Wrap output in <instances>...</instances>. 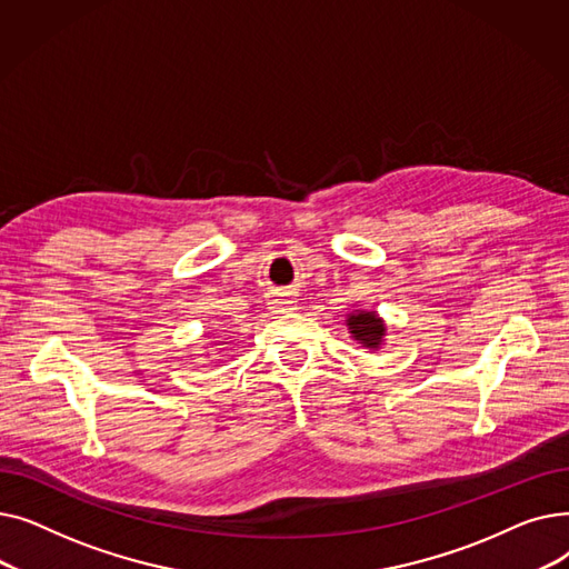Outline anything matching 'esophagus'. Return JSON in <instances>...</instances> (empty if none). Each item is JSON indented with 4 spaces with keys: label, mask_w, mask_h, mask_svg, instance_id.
Segmentation results:
<instances>
[{
    "label": "esophagus",
    "mask_w": 569,
    "mask_h": 569,
    "mask_svg": "<svg viewBox=\"0 0 569 569\" xmlns=\"http://www.w3.org/2000/svg\"><path fill=\"white\" fill-rule=\"evenodd\" d=\"M272 305H274V309H281V311H283V309H286V307L290 305V300H288V297H286V295H279V297H277V300H274Z\"/></svg>",
    "instance_id": "obj_1"
}]
</instances>
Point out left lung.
<instances>
[{"mask_svg": "<svg viewBox=\"0 0 569 569\" xmlns=\"http://www.w3.org/2000/svg\"><path fill=\"white\" fill-rule=\"evenodd\" d=\"M348 327H350V335L360 343H365L367 348H378L382 341V335H385V325L373 311H362L357 316H350Z\"/></svg>", "mask_w": 569, "mask_h": 569, "instance_id": "left-lung-1", "label": "left lung"}]
</instances>
